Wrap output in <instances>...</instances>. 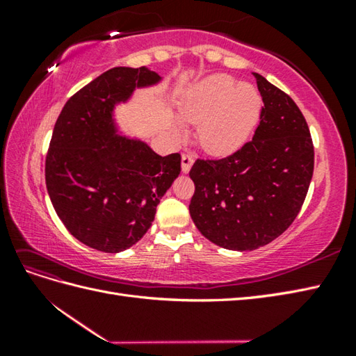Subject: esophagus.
<instances>
[{
    "label": "esophagus",
    "mask_w": 356,
    "mask_h": 356,
    "mask_svg": "<svg viewBox=\"0 0 356 356\" xmlns=\"http://www.w3.org/2000/svg\"><path fill=\"white\" fill-rule=\"evenodd\" d=\"M193 163H194V157L191 154H182V171L185 174L191 170Z\"/></svg>",
    "instance_id": "1"
}]
</instances>
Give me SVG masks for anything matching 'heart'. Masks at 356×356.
I'll return each mask as SVG.
<instances>
[{
    "instance_id": "1",
    "label": "heart",
    "mask_w": 356,
    "mask_h": 356,
    "mask_svg": "<svg viewBox=\"0 0 356 356\" xmlns=\"http://www.w3.org/2000/svg\"><path fill=\"white\" fill-rule=\"evenodd\" d=\"M263 107L254 86L240 84L229 74H213L199 82L180 102L184 122L199 126V140L211 153H231L251 138ZM176 133H184L174 125Z\"/></svg>"
}]
</instances>
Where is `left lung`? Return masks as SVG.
<instances>
[{"instance_id": "left-lung-1", "label": "left lung", "mask_w": 356, "mask_h": 356, "mask_svg": "<svg viewBox=\"0 0 356 356\" xmlns=\"http://www.w3.org/2000/svg\"><path fill=\"white\" fill-rule=\"evenodd\" d=\"M263 99L252 140L222 159H197L190 214L217 246L252 251L270 243L298 216L314 174V143L303 113L254 73Z\"/></svg>"}]
</instances>
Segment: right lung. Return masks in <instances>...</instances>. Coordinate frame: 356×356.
Segmentation results:
<instances>
[{"label": "right lung", "mask_w": 356, "mask_h": 356, "mask_svg": "<svg viewBox=\"0 0 356 356\" xmlns=\"http://www.w3.org/2000/svg\"><path fill=\"white\" fill-rule=\"evenodd\" d=\"M161 81L147 67H115L74 93L53 128L45 185L58 217L96 251L120 252L145 236L180 174V154L159 156L118 134L113 110L136 88Z\"/></svg>", "instance_id": "obj_1"}]
</instances>
